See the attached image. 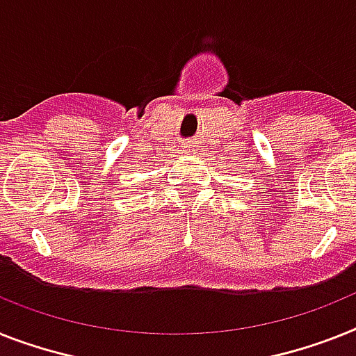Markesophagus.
I'll list each match as a JSON object with an SVG mask.
<instances>
[{"mask_svg":"<svg viewBox=\"0 0 356 356\" xmlns=\"http://www.w3.org/2000/svg\"><path fill=\"white\" fill-rule=\"evenodd\" d=\"M197 150V143L195 141H188L184 143V148L183 152H186V154H192V152Z\"/></svg>","mask_w":356,"mask_h":356,"instance_id":"esophagus-1","label":"esophagus"}]
</instances>
